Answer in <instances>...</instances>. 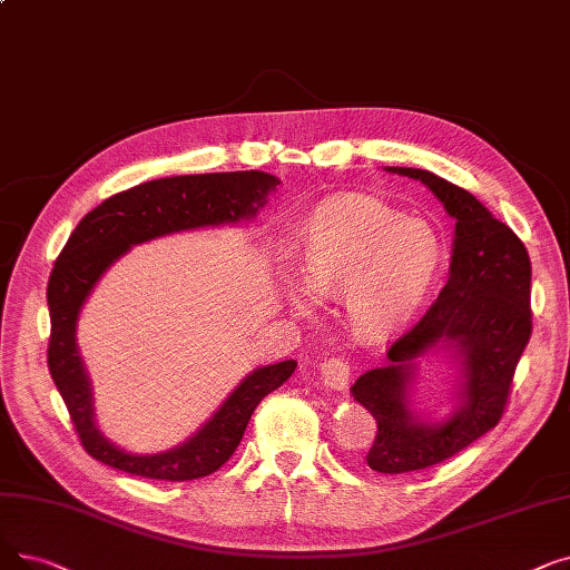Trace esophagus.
<instances>
[{
  "label": "esophagus",
  "instance_id": "34e87169",
  "mask_svg": "<svg viewBox=\"0 0 570 570\" xmlns=\"http://www.w3.org/2000/svg\"><path fill=\"white\" fill-rule=\"evenodd\" d=\"M321 382L331 391H344L352 382V365L344 358H328L321 363Z\"/></svg>",
  "mask_w": 570,
  "mask_h": 570
}]
</instances>
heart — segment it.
<instances>
[{"label": "heart", "instance_id": "b5f03b06", "mask_svg": "<svg viewBox=\"0 0 570 570\" xmlns=\"http://www.w3.org/2000/svg\"><path fill=\"white\" fill-rule=\"evenodd\" d=\"M442 265V239L422 218L380 203L318 209L301 235L303 279H286V298L312 314L321 298L344 293L346 314L365 335L405 326L422 307Z\"/></svg>", "mask_w": 570, "mask_h": 570}]
</instances>
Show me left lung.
<instances>
[{"label":"left lung","instance_id":"left-lung-1","mask_svg":"<svg viewBox=\"0 0 570 570\" xmlns=\"http://www.w3.org/2000/svg\"><path fill=\"white\" fill-rule=\"evenodd\" d=\"M419 179L456 218L450 279L416 324L391 342L384 367L363 373L354 399L375 416L367 465L399 475L431 468L465 450L501 422L519 358L531 337V261L503 220L429 169L389 167ZM452 348L462 363L460 405L444 423H424L407 407L413 358Z\"/></svg>","mask_w":570,"mask_h":570}]
</instances>
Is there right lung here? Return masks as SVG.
I'll return each mask as SVG.
<instances>
[{"instance_id": "1", "label": "right lung", "mask_w": 570, "mask_h": 570, "mask_svg": "<svg viewBox=\"0 0 570 570\" xmlns=\"http://www.w3.org/2000/svg\"><path fill=\"white\" fill-rule=\"evenodd\" d=\"M277 184V177L256 169L156 179L111 195L73 228L48 279V370L83 450L92 459L148 480L184 482L212 475L235 454L258 403L293 375L298 365L295 361L254 370L190 440L169 452L141 456L122 452L95 426L90 382L77 350V321L86 298L109 265L132 244L179 230L249 220Z\"/></svg>"}]
</instances>
